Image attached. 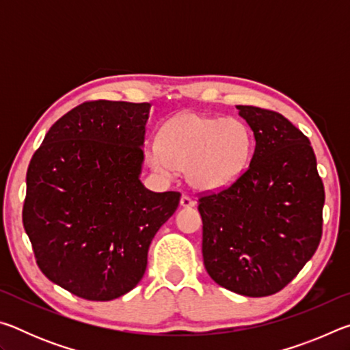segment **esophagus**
Instances as JSON below:
<instances>
[{
  "label": "esophagus",
  "instance_id": "obj_1",
  "mask_svg": "<svg viewBox=\"0 0 350 350\" xmlns=\"http://www.w3.org/2000/svg\"><path fill=\"white\" fill-rule=\"evenodd\" d=\"M180 205L183 206V208H191V206L196 205V202H194V200L189 196H187V194H183V196L180 198Z\"/></svg>",
  "mask_w": 350,
  "mask_h": 350
}]
</instances>
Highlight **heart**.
<instances>
[{"mask_svg":"<svg viewBox=\"0 0 350 350\" xmlns=\"http://www.w3.org/2000/svg\"><path fill=\"white\" fill-rule=\"evenodd\" d=\"M252 152V131L239 118L182 112L162 126L148 162L163 176L185 168L189 185L211 191L238 180Z\"/></svg>","mask_w":350,"mask_h":350,"instance_id":"1","label":"heart"}]
</instances>
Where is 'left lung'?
<instances>
[{
  "label": "left lung",
  "instance_id": "1",
  "mask_svg": "<svg viewBox=\"0 0 350 350\" xmlns=\"http://www.w3.org/2000/svg\"><path fill=\"white\" fill-rule=\"evenodd\" d=\"M252 128L250 165L232 185L199 198L204 265L244 296L280 292L323 234L324 185L310 142L280 112L236 106Z\"/></svg>",
  "mask_w": 350,
  "mask_h": 350
}]
</instances>
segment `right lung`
<instances>
[{
	"label": "right lung",
	"instance_id": "right-lung-1",
	"mask_svg": "<svg viewBox=\"0 0 350 350\" xmlns=\"http://www.w3.org/2000/svg\"><path fill=\"white\" fill-rule=\"evenodd\" d=\"M150 103L85 102L51 126L31 159L23 225L47 280L111 301L144 278L148 248L180 193L140 180Z\"/></svg>",
	"mask_w": 350,
	"mask_h": 350
}]
</instances>
